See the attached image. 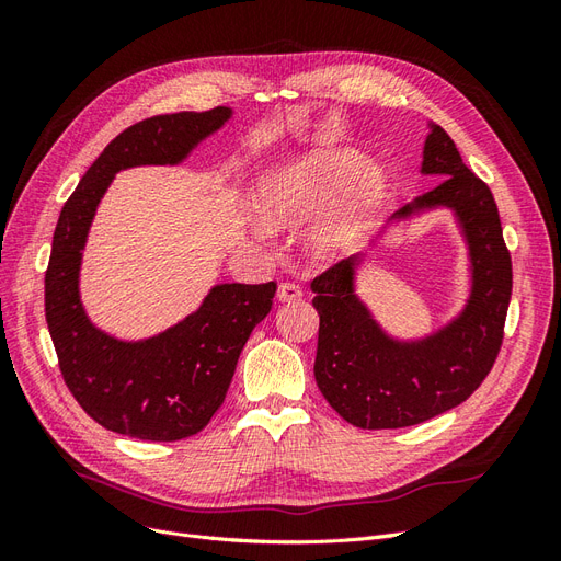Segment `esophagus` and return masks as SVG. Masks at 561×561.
Instances as JSON below:
<instances>
[{
	"label": "esophagus",
	"instance_id": "esophagus-1",
	"mask_svg": "<svg viewBox=\"0 0 561 561\" xmlns=\"http://www.w3.org/2000/svg\"><path fill=\"white\" fill-rule=\"evenodd\" d=\"M278 301H299L301 299V287L295 283H280L278 285Z\"/></svg>",
	"mask_w": 561,
	"mask_h": 561
}]
</instances>
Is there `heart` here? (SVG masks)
I'll return each instance as SVG.
<instances>
[{"instance_id":"1","label":"heart","mask_w":561,"mask_h":561,"mask_svg":"<svg viewBox=\"0 0 561 561\" xmlns=\"http://www.w3.org/2000/svg\"><path fill=\"white\" fill-rule=\"evenodd\" d=\"M386 190L377 163L355 149H318L276 168L257 190L260 217L254 236L268 239V227H299L304 252L316 262L342 257L360 243Z\"/></svg>"}]
</instances>
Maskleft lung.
<instances>
[{"mask_svg": "<svg viewBox=\"0 0 561 561\" xmlns=\"http://www.w3.org/2000/svg\"><path fill=\"white\" fill-rule=\"evenodd\" d=\"M421 175L437 186L390 215L388 231L423 215L449 210L468 254V293L443 325L416 336L390 332L358 295L369 252L353 254L311 283L320 316L313 375L332 410L355 428H404L454 410L494 365L511 304L513 264L503 243L496 201L470 173L449 135L428 122Z\"/></svg>", "mask_w": 561, "mask_h": 561, "instance_id": "8db88e82", "label": "left lung"}]
</instances>
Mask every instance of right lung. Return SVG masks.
<instances>
[{
	"label": "right lung",
	"instance_id": "right-lung-1",
	"mask_svg": "<svg viewBox=\"0 0 561 561\" xmlns=\"http://www.w3.org/2000/svg\"><path fill=\"white\" fill-rule=\"evenodd\" d=\"M233 116L231 107L145 118L118 133L60 210L46 268V322L60 371L100 426L151 443H173L208 426L225 402L250 332L271 311L276 283H217L198 309L142 339L98 328L79 278L98 206L116 173L180 165Z\"/></svg>",
	"mask_w": 561,
	"mask_h": 561
}]
</instances>
